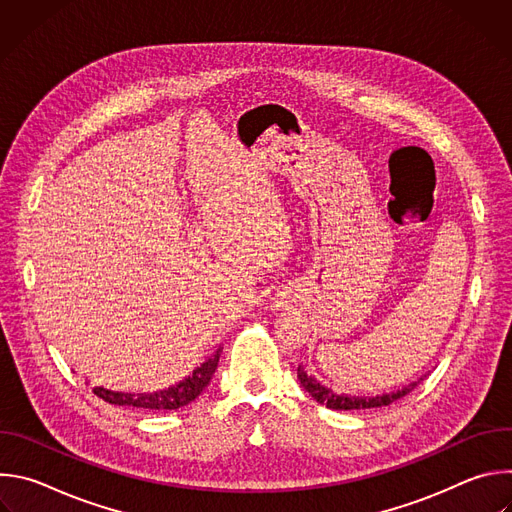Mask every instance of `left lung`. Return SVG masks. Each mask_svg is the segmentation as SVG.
<instances>
[{
  "label": "left lung",
  "mask_w": 512,
  "mask_h": 512,
  "mask_svg": "<svg viewBox=\"0 0 512 512\" xmlns=\"http://www.w3.org/2000/svg\"><path fill=\"white\" fill-rule=\"evenodd\" d=\"M298 379L302 383V387L320 403V405H326L328 409H336V411H350V409H373V407H385V405H391L395 403L397 399L409 395L417 385L419 381L403 387L401 391H395V393H383V395H377V397H354V395H338L334 393L330 387L322 385L316 377L308 375L302 364L298 367Z\"/></svg>",
  "instance_id": "1"
}]
</instances>
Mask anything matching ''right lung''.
<instances>
[{
  "mask_svg": "<svg viewBox=\"0 0 512 512\" xmlns=\"http://www.w3.org/2000/svg\"><path fill=\"white\" fill-rule=\"evenodd\" d=\"M218 358H221V350H216L212 358L202 362L200 367L182 383L168 387L164 391L156 393H119V391H109L103 387H95V395L101 397L103 401L111 405H123V407H137L145 411H174L180 409L188 403H192L210 383L216 367H218Z\"/></svg>",
  "mask_w": 512,
  "mask_h": 512,
  "instance_id": "add662e5",
  "label": "right lung"
}]
</instances>
